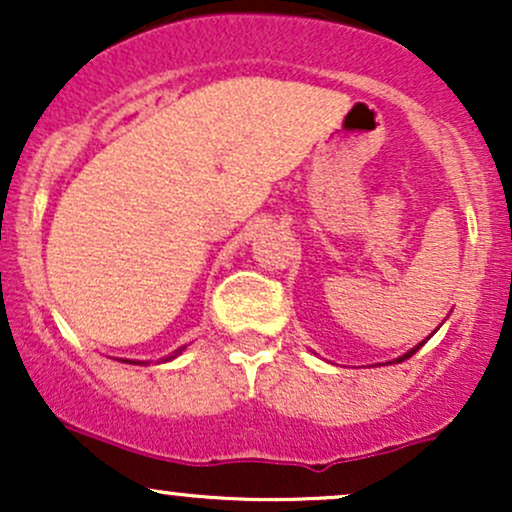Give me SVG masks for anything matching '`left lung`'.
Returning a JSON list of instances; mask_svg holds the SVG:
<instances>
[{"label":"left lung","mask_w":512,"mask_h":512,"mask_svg":"<svg viewBox=\"0 0 512 512\" xmlns=\"http://www.w3.org/2000/svg\"><path fill=\"white\" fill-rule=\"evenodd\" d=\"M428 339V337H426ZM426 339H424V342H421V344H416L414 346V349H409L407 351V354H404V356H399V358H395V363H402V361H407V358H411V356H414L416 354V351H419L421 349V346H424L426 344Z\"/></svg>","instance_id":"obj_1"}]
</instances>
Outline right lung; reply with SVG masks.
<instances>
[{"label": "right lung", "mask_w": 512, "mask_h": 512, "mask_svg": "<svg viewBox=\"0 0 512 512\" xmlns=\"http://www.w3.org/2000/svg\"><path fill=\"white\" fill-rule=\"evenodd\" d=\"M182 349H185V346H180V349H178V351H175V354H173V356L163 358V361H170V358H175V356H178V354H182ZM122 361H125V363H142V361H129V358H122Z\"/></svg>", "instance_id": "add662e5"}]
</instances>
